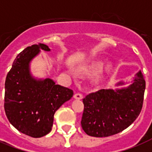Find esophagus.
Masks as SVG:
<instances>
[{"label":"esophagus","mask_w":152,"mask_h":152,"mask_svg":"<svg viewBox=\"0 0 152 152\" xmlns=\"http://www.w3.org/2000/svg\"><path fill=\"white\" fill-rule=\"evenodd\" d=\"M73 97L75 99L80 100V99H83V95H81V94H80V93H76V94L74 95Z\"/></svg>","instance_id":"obj_1"}]
</instances>
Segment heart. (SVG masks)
<instances>
[{
    "label": "heart",
    "mask_w": 152,
    "mask_h": 152,
    "mask_svg": "<svg viewBox=\"0 0 152 152\" xmlns=\"http://www.w3.org/2000/svg\"><path fill=\"white\" fill-rule=\"evenodd\" d=\"M103 64L102 62L101 61H95L91 63V64H85L80 68V71L84 74H91L94 73L95 72H97L98 70H99L100 69H102ZM69 73L71 74L72 76L73 77H76V73L74 71H72V70H69ZM97 76H95V79H97Z\"/></svg>",
    "instance_id": "1"
}]
</instances>
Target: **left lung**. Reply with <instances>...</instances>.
Listing matches in <instances>:
<instances>
[{"label": "left lung", "instance_id": "obj_1", "mask_svg": "<svg viewBox=\"0 0 152 152\" xmlns=\"http://www.w3.org/2000/svg\"><path fill=\"white\" fill-rule=\"evenodd\" d=\"M114 86V89H102L83 99L81 126L91 137H105L121 132L141 111L145 90L141 72L135 74L131 81H118Z\"/></svg>", "mask_w": 152, "mask_h": 152}]
</instances>
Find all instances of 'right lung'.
<instances>
[{"mask_svg":"<svg viewBox=\"0 0 152 152\" xmlns=\"http://www.w3.org/2000/svg\"><path fill=\"white\" fill-rule=\"evenodd\" d=\"M41 50L50 49L40 43L19 53L4 86V110L9 122L20 132L35 138L50 132L55 112L73 95L72 90L56 84L52 79L32 74L31 62Z\"/></svg>","mask_w":152,"mask_h":152,"instance_id":"add662e5","label":"right lung"}]
</instances>
